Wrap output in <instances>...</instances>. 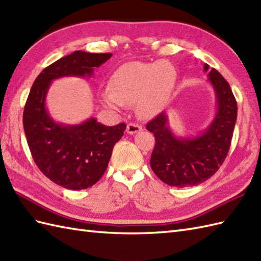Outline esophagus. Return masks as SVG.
Returning a JSON list of instances; mask_svg holds the SVG:
<instances>
[{
	"instance_id": "1",
	"label": "esophagus",
	"mask_w": 261,
	"mask_h": 261,
	"mask_svg": "<svg viewBox=\"0 0 261 261\" xmlns=\"http://www.w3.org/2000/svg\"><path fill=\"white\" fill-rule=\"evenodd\" d=\"M142 130V126L137 123H129L126 125V131L129 135H135L137 132H140Z\"/></svg>"
}]
</instances>
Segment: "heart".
Listing matches in <instances>:
<instances>
[{"label":"heart","instance_id":"b5f03b06","mask_svg":"<svg viewBox=\"0 0 261 261\" xmlns=\"http://www.w3.org/2000/svg\"><path fill=\"white\" fill-rule=\"evenodd\" d=\"M175 83L176 70L167 62H129L111 76V91L102 94V102L113 110L136 103L138 114L150 118L168 101Z\"/></svg>","mask_w":261,"mask_h":261}]
</instances>
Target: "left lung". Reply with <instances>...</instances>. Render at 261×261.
<instances>
[{
    "label": "left lung",
    "instance_id": "obj_1",
    "mask_svg": "<svg viewBox=\"0 0 261 261\" xmlns=\"http://www.w3.org/2000/svg\"><path fill=\"white\" fill-rule=\"evenodd\" d=\"M208 67L205 64L204 70L207 71ZM208 81L215 91L218 112L203 134L195 138H176L167 125L165 112L147 123L146 129L156 139L151 169L169 186L201 184L219 170L228 156L237 121V101L229 83L218 70L211 69Z\"/></svg>",
    "mask_w": 261,
    "mask_h": 261
}]
</instances>
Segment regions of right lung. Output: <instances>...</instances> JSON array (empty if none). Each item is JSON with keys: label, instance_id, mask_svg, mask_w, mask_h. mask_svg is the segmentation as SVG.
<instances>
[{"label": "right lung", "instance_id": "right-lung-1", "mask_svg": "<svg viewBox=\"0 0 261 261\" xmlns=\"http://www.w3.org/2000/svg\"><path fill=\"white\" fill-rule=\"evenodd\" d=\"M111 56L77 50L58 59L38 75L27 98L23 127L32 158L43 175L68 190H85L99 180L126 125L107 126L94 118L77 125L58 124L46 109L48 88L60 77L91 76Z\"/></svg>", "mask_w": 261, "mask_h": 261}]
</instances>
